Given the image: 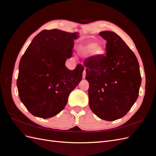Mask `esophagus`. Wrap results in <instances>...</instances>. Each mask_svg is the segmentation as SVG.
Masks as SVG:
<instances>
[{
    "mask_svg": "<svg viewBox=\"0 0 156 156\" xmlns=\"http://www.w3.org/2000/svg\"><path fill=\"white\" fill-rule=\"evenodd\" d=\"M86 70H84V72H83V74H82V77L83 78H85L86 77Z\"/></svg>",
    "mask_w": 156,
    "mask_h": 156,
    "instance_id": "34e87169",
    "label": "esophagus"
}]
</instances>
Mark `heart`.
<instances>
[{"label":"heart","mask_w":156,"mask_h":156,"mask_svg":"<svg viewBox=\"0 0 156 156\" xmlns=\"http://www.w3.org/2000/svg\"><path fill=\"white\" fill-rule=\"evenodd\" d=\"M82 51L86 54L92 53L94 55H98L103 52V49L101 46H97L96 42H90L83 47Z\"/></svg>","instance_id":"1"}]
</instances>
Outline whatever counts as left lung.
Returning <instances> with one entry per match:
<instances>
[{
  "instance_id": "1",
  "label": "left lung",
  "mask_w": 156,
  "mask_h": 156,
  "mask_svg": "<svg viewBox=\"0 0 156 156\" xmlns=\"http://www.w3.org/2000/svg\"><path fill=\"white\" fill-rule=\"evenodd\" d=\"M100 36L107 41L106 54L89 58L84 64L89 106L98 118L114 121L135 103L142 78L137 58L124 41L114 32H101Z\"/></svg>"
}]
</instances>
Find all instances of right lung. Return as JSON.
<instances>
[{"instance_id":"right-lung-1","label":"right lung","mask_w":156,"mask_h":156,"mask_svg":"<svg viewBox=\"0 0 156 156\" xmlns=\"http://www.w3.org/2000/svg\"><path fill=\"white\" fill-rule=\"evenodd\" d=\"M78 33L44 30L32 40L19 63L16 80L21 102L32 115L54 116L62 110L70 92L82 80L84 68L65 66L72 56Z\"/></svg>"}]
</instances>
